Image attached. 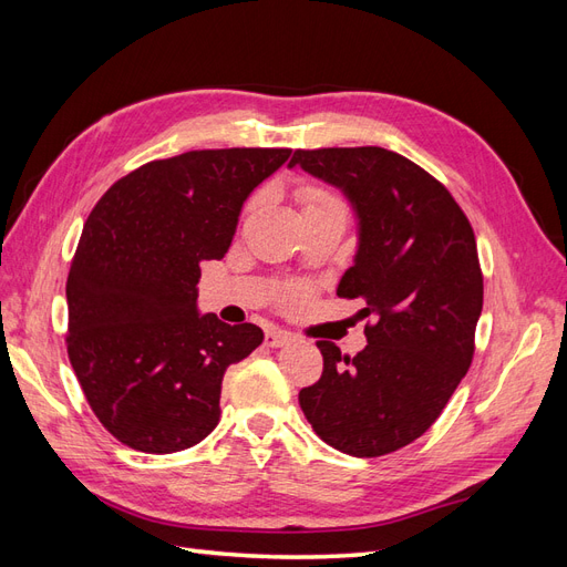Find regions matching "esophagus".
Here are the masks:
<instances>
[{"mask_svg": "<svg viewBox=\"0 0 567 567\" xmlns=\"http://www.w3.org/2000/svg\"><path fill=\"white\" fill-rule=\"evenodd\" d=\"M293 340V336H290L288 331H281V329H269L265 333V342L269 348H281V346H288V342Z\"/></svg>", "mask_w": 567, "mask_h": 567, "instance_id": "1", "label": "esophagus"}]
</instances>
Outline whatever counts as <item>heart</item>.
<instances>
[{
  "instance_id": "b5f03b06",
  "label": "heart",
  "mask_w": 567,
  "mask_h": 567,
  "mask_svg": "<svg viewBox=\"0 0 567 567\" xmlns=\"http://www.w3.org/2000/svg\"><path fill=\"white\" fill-rule=\"evenodd\" d=\"M298 198H300L305 210H307V208H317V205H323V203L338 200V198L329 192V188L317 186V184H305V186H300ZM307 296H310V288H307L305 284H288V286L281 288L279 300H281L284 307H298V305H302V302L307 300Z\"/></svg>"
}]
</instances>
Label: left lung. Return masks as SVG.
I'll return each mask as SVG.
<instances>
[{
	"instance_id": "1",
	"label": "left lung",
	"mask_w": 567,
	"mask_h": 567,
	"mask_svg": "<svg viewBox=\"0 0 567 567\" xmlns=\"http://www.w3.org/2000/svg\"><path fill=\"white\" fill-rule=\"evenodd\" d=\"M340 186L359 215V250L340 298H362L369 346L354 357L317 340L321 379L298 400L315 433L350 456L421 437L471 369L483 312L475 234L450 188L381 146L298 148L290 167Z\"/></svg>"
}]
</instances>
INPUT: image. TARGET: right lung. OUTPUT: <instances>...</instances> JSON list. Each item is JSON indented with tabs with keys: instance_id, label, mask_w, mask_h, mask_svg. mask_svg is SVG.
I'll use <instances>...</instances> for the list:
<instances>
[{
	"instance_id": "add662e5",
	"label": "right lung",
	"mask_w": 567,
	"mask_h": 567,
	"mask_svg": "<svg viewBox=\"0 0 567 567\" xmlns=\"http://www.w3.org/2000/svg\"><path fill=\"white\" fill-rule=\"evenodd\" d=\"M290 148H203L117 179L90 213L65 281V348L101 425L173 454L219 421L221 375L262 342L255 323L198 317L200 262L221 260L252 188Z\"/></svg>"
}]
</instances>
